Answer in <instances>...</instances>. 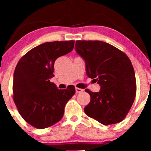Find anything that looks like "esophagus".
Wrapping results in <instances>:
<instances>
[{
  "label": "esophagus",
  "instance_id": "esophagus-1",
  "mask_svg": "<svg viewBox=\"0 0 151 151\" xmlns=\"http://www.w3.org/2000/svg\"><path fill=\"white\" fill-rule=\"evenodd\" d=\"M82 91H84V89H82V88H76V92L77 93H82Z\"/></svg>",
  "mask_w": 151,
  "mask_h": 151
}]
</instances>
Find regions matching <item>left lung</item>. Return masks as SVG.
Segmentation results:
<instances>
[{"label": "left lung", "mask_w": 151, "mask_h": 151, "mask_svg": "<svg viewBox=\"0 0 151 151\" xmlns=\"http://www.w3.org/2000/svg\"><path fill=\"white\" fill-rule=\"evenodd\" d=\"M75 47L85 62L86 75L100 85L98 92L85 89L91 101L84 113L104 125L120 122L136 95L135 71L129 57L102 41L77 40Z\"/></svg>", "instance_id": "obj_1"}]
</instances>
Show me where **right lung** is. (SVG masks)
I'll return each mask as SVG.
<instances>
[{
    "instance_id": "obj_1",
    "label": "right lung",
    "mask_w": 151,
    "mask_h": 151,
    "mask_svg": "<svg viewBox=\"0 0 151 151\" xmlns=\"http://www.w3.org/2000/svg\"><path fill=\"white\" fill-rule=\"evenodd\" d=\"M74 40L43 43L23 55L14 73L13 99L22 118L43 129L63 118L65 105L75 94V86L58 89L53 82L54 63L73 50Z\"/></svg>"
}]
</instances>
